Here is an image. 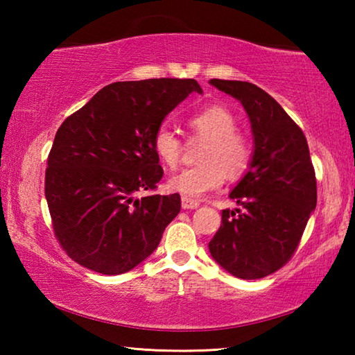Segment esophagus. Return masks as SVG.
Instances as JSON below:
<instances>
[{"label": "esophagus", "instance_id": "esophagus-1", "mask_svg": "<svg viewBox=\"0 0 355 355\" xmlns=\"http://www.w3.org/2000/svg\"><path fill=\"white\" fill-rule=\"evenodd\" d=\"M199 205H200V203L197 202V200H194V199H189V197H182V207H183V209H194V208H197Z\"/></svg>", "mask_w": 355, "mask_h": 355}]
</instances>
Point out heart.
<instances>
[{
    "instance_id": "heart-1",
    "label": "heart",
    "mask_w": 355,
    "mask_h": 355,
    "mask_svg": "<svg viewBox=\"0 0 355 355\" xmlns=\"http://www.w3.org/2000/svg\"><path fill=\"white\" fill-rule=\"evenodd\" d=\"M186 125L194 139H205L199 153L202 164L184 169L169 180V188L186 197H199L219 189L228 177L236 178L249 169L252 144L236 130V117L228 107L209 105L192 112ZM153 152L167 169H175L182 161L183 142L167 127L156 130Z\"/></svg>"
}]
</instances>
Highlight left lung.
Masks as SVG:
<instances>
[{"label": "left lung", "instance_id": "1", "mask_svg": "<svg viewBox=\"0 0 355 355\" xmlns=\"http://www.w3.org/2000/svg\"><path fill=\"white\" fill-rule=\"evenodd\" d=\"M238 98L250 119V169L230 192L241 208L224 209L208 248L238 279L254 280L291 260L316 207V177L304 131L277 101L248 81H209Z\"/></svg>", "mask_w": 355, "mask_h": 355}]
</instances>
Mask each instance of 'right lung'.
<instances>
[{
    "mask_svg": "<svg viewBox=\"0 0 355 355\" xmlns=\"http://www.w3.org/2000/svg\"><path fill=\"white\" fill-rule=\"evenodd\" d=\"M192 91L202 87L189 78L112 83L64 120L48 153L45 197L71 260L116 275L158 248L182 199L153 194L164 171L152 141Z\"/></svg>",
    "mask_w": 355,
    "mask_h": 355,
    "instance_id": "add662e5",
    "label": "right lung"
}]
</instances>
